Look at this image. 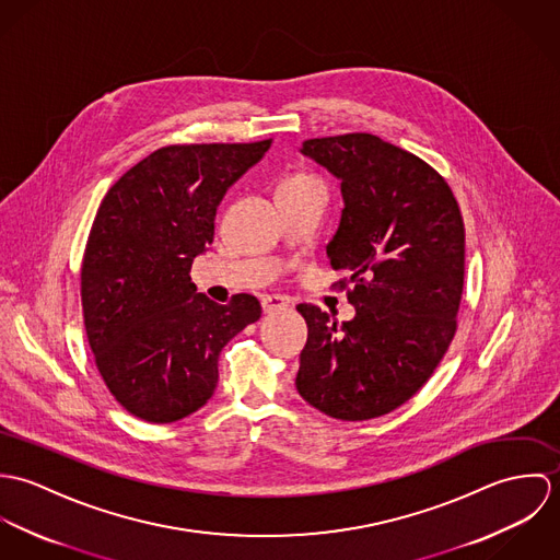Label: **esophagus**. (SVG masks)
Returning <instances> with one entry per match:
<instances>
[{"mask_svg": "<svg viewBox=\"0 0 560 560\" xmlns=\"http://www.w3.org/2000/svg\"><path fill=\"white\" fill-rule=\"evenodd\" d=\"M260 306H262V313H273V311H280V308H287L289 306V298L284 295H262L260 300Z\"/></svg>", "mask_w": 560, "mask_h": 560, "instance_id": "34e87169", "label": "esophagus"}]
</instances>
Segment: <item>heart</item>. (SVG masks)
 <instances>
[{
	"label": "heart",
	"instance_id": "1",
	"mask_svg": "<svg viewBox=\"0 0 560 560\" xmlns=\"http://www.w3.org/2000/svg\"><path fill=\"white\" fill-rule=\"evenodd\" d=\"M315 185H320L319 178H317L315 174H311V172L300 170V172L287 174V176L278 183V189H289V187H315Z\"/></svg>",
	"mask_w": 560,
	"mask_h": 560
}]
</instances>
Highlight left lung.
Segmentation results:
<instances>
[{
  "instance_id": "8db88e82",
  "label": "left lung",
  "mask_w": 560,
  "mask_h": 560,
  "mask_svg": "<svg viewBox=\"0 0 560 560\" xmlns=\"http://www.w3.org/2000/svg\"><path fill=\"white\" fill-rule=\"evenodd\" d=\"M338 176L345 209L327 256L347 273L355 317L300 304L308 340L298 393L338 420H369L411 399L448 351L464 293L466 229L453 189L427 161L373 133L306 140Z\"/></svg>"
}]
</instances>
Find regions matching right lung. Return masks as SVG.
Instances as JSON below:
<instances>
[{"mask_svg":"<svg viewBox=\"0 0 560 560\" xmlns=\"http://www.w3.org/2000/svg\"><path fill=\"white\" fill-rule=\"evenodd\" d=\"M271 147L172 144L105 194L81 260V308L94 364L129 413L174 422L213 397L218 358L260 319L254 295L226 306L196 293L191 262L213 243L226 189Z\"/></svg>","mask_w":560,"mask_h":560,"instance_id":"1","label":"right lung"}]
</instances>
